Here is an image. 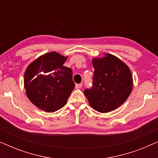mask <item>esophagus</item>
<instances>
[{"instance_id": "esophagus-1", "label": "esophagus", "mask_w": 158, "mask_h": 158, "mask_svg": "<svg viewBox=\"0 0 158 158\" xmlns=\"http://www.w3.org/2000/svg\"><path fill=\"white\" fill-rule=\"evenodd\" d=\"M82 86H83V85H82L81 83L75 84V88H77V89H79V88H81Z\"/></svg>"}]
</instances>
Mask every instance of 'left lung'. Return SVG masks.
Returning a JSON list of instances; mask_svg holds the SVG:
<instances>
[{"mask_svg":"<svg viewBox=\"0 0 158 158\" xmlns=\"http://www.w3.org/2000/svg\"><path fill=\"white\" fill-rule=\"evenodd\" d=\"M105 55L93 60V85L84 90L89 104L101 113L120 106L130 95L133 86L131 73L127 64L115 56Z\"/></svg>","mask_w":158,"mask_h":158,"instance_id":"obj_1","label":"left lung"}]
</instances>
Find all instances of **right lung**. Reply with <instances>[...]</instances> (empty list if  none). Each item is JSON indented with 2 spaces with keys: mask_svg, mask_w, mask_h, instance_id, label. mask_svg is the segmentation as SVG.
Listing matches in <instances>:
<instances>
[{
  "mask_svg": "<svg viewBox=\"0 0 158 158\" xmlns=\"http://www.w3.org/2000/svg\"><path fill=\"white\" fill-rule=\"evenodd\" d=\"M67 59L68 57L52 52L40 56L26 70V93L39 109L54 112L66 104L75 88L72 70L63 66Z\"/></svg>",
  "mask_w": 158,
  "mask_h": 158,
  "instance_id": "add662e5",
  "label": "right lung"
}]
</instances>
